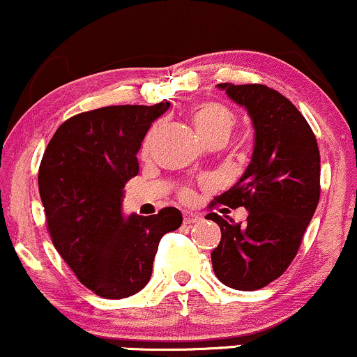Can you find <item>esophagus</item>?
Listing matches in <instances>:
<instances>
[{"label":"esophagus","mask_w":357,"mask_h":357,"mask_svg":"<svg viewBox=\"0 0 357 357\" xmlns=\"http://www.w3.org/2000/svg\"><path fill=\"white\" fill-rule=\"evenodd\" d=\"M201 215H197V213H192V211H185L183 213V223L185 225H192V223H199L201 222Z\"/></svg>","instance_id":"34e87169"}]
</instances>
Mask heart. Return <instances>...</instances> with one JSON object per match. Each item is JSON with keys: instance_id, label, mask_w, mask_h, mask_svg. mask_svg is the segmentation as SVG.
I'll return each instance as SVG.
<instances>
[{"instance_id": "heart-1", "label": "heart", "mask_w": 357, "mask_h": 357, "mask_svg": "<svg viewBox=\"0 0 357 357\" xmlns=\"http://www.w3.org/2000/svg\"><path fill=\"white\" fill-rule=\"evenodd\" d=\"M192 122L196 130L199 132L201 137L209 139L211 135L216 134H230L234 127V113L230 112L227 106L220 105V102H204L194 108L192 112ZM151 142V135L146 141V148ZM190 190H183L182 197L183 199H190Z\"/></svg>"}]
</instances>
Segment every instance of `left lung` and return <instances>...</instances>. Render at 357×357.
Segmentation results:
<instances>
[{
    "mask_svg": "<svg viewBox=\"0 0 357 357\" xmlns=\"http://www.w3.org/2000/svg\"><path fill=\"white\" fill-rule=\"evenodd\" d=\"M248 109L255 127L251 163L234 187L216 197L244 206V225L209 213L222 241L211 252L215 275L235 290H258L277 280L299 251L319 201L318 142L299 109L263 84H218Z\"/></svg>",
    "mask_w": 357,
    "mask_h": 357,
    "instance_id": "obj_1",
    "label": "left lung"
}]
</instances>
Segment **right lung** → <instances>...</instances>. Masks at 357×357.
<instances>
[{"mask_svg": "<svg viewBox=\"0 0 357 357\" xmlns=\"http://www.w3.org/2000/svg\"><path fill=\"white\" fill-rule=\"evenodd\" d=\"M168 108L167 101L79 113L58 127L41 160L39 194L51 241L80 284L105 299L144 289L161 237L182 225L177 208L128 218L122 213L142 141Z\"/></svg>", "mask_w": 357, "mask_h": 357, "instance_id": "1", "label": "right lung"}]
</instances>
